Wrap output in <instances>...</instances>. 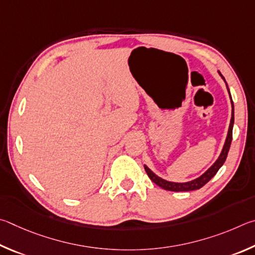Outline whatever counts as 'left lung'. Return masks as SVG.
Masks as SVG:
<instances>
[{"label": "left lung", "mask_w": 255, "mask_h": 255, "mask_svg": "<svg viewBox=\"0 0 255 255\" xmlns=\"http://www.w3.org/2000/svg\"><path fill=\"white\" fill-rule=\"evenodd\" d=\"M222 76V75H221ZM223 77V76H222ZM223 79L225 80V78L223 77ZM227 86V84H226ZM229 89V87H227ZM229 93H230V89H229ZM230 96H231V93H230ZM231 102H232V119H231V124H230V128H229V133H227V137H226V141H225V144H224V148L222 150V153L218 159L216 160V162L213 164V166L208 169V170L204 173V175L200 176L199 178L195 180H191L188 182H171V181H167L164 179H161V178H159L157 175H154V173L150 170V169L144 166V169L146 173H148V176L151 180H152L155 185H158L159 187H161L162 189L164 190H169V191H190V190H196V189H200L203 186H205L207 184V182L212 179V178L216 175L217 171L220 170V168L223 166V163L225 162V160L227 158V153H229L230 151V146L232 143V136H233V124H234V104H233V101H232V97H231Z\"/></svg>", "instance_id": "obj_1"}]
</instances>
